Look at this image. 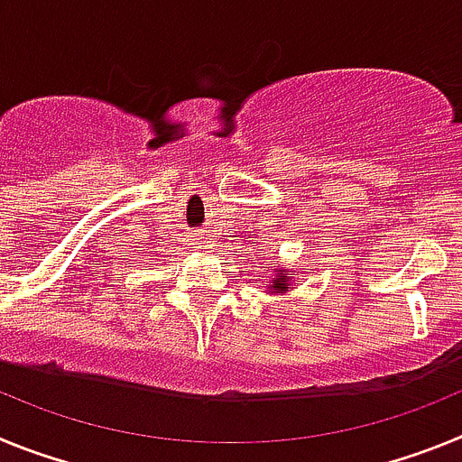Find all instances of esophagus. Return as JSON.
I'll use <instances>...</instances> for the list:
<instances>
[{
	"label": "esophagus",
	"instance_id": "esophagus-1",
	"mask_svg": "<svg viewBox=\"0 0 462 462\" xmlns=\"http://www.w3.org/2000/svg\"><path fill=\"white\" fill-rule=\"evenodd\" d=\"M196 247H199V250H206V238L199 236V238H196Z\"/></svg>",
	"mask_w": 462,
	"mask_h": 462
}]
</instances>
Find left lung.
Masks as SVG:
<instances>
[{"mask_svg":"<svg viewBox=\"0 0 462 462\" xmlns=\"http://www.w3.org/2000/svg\"><path fill=\"white\" fill-rule=\"evenodd\" d=\"M273 284H275L277 291H289V284H287V273H280V275L273 280Z\"/></svg>","mask_w":462,"mask_h":462,"instance_id":"left-lung-1","label":"left lung"}]
</instances>
